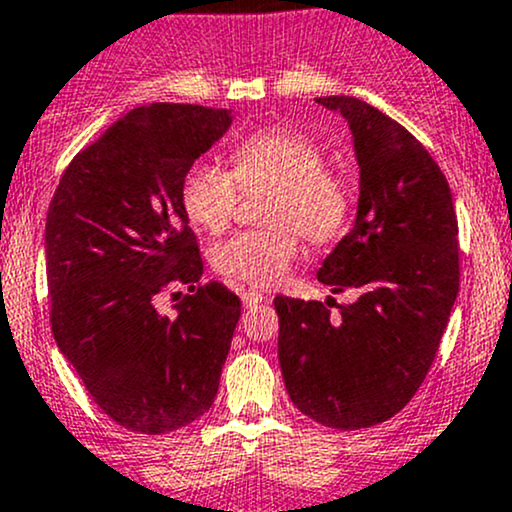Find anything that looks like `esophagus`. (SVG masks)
I'll return each instance as SVG.
<instances>
[{"label": "esophagus", "mask_w": 512, "mask_h": 512, "mask_svg": "<svg viewBox=\"0 0 512 512\" xmlns=\"http://www.w3.org/2000/svg\"><path fill=\"white\" fill-rule=\"evenodd\" d=\"M262 301H265V294L262 292H255V289H247V292H242V304H245V309H257Z\"/></svg>", "instance_id": "obj_1"}]
</instances>
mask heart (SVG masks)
Listing matches in <instances>:
<instances>
[{"label":"heart","mask_w":512,"mask_h":512,"mask_svg":"<svg viewBox=\"0 0 512 512\" xmlns=\"http://www.w3.org/2000/svg\"><path fill=\"white\" fill-rule=\"evenodd\" d=\"M272 186L267 208L272 228L240 230L213 250L223 277L267 289L282 282L299 255V229L311 245L336 242L353 215V186L326 166L319 144L297 129L274 127L250 134L230 152V171L196 161L181 179L186 218L206 233H223L238 208L240 188Z\"/></svg>","instance_id":"obj_1"}]
</instances>
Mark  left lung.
I'll list each match as a JSON object with an SVG mask.
<instances>
[{"instance_id":"obj_1","label":"left lung","mask_w":512,"mask_h":512,"mask_svg":"<svg viewBox=\"0 0 512 512\" xmlns=\"http://www.w3.org/2000/svg\"><path fill=\"white\" fill-rule=\"evenodd\" d=\"M353 129L358 218L324 260L336 299H274L279 365L299 412L331 429L395 417L419 390L459 294V220L449 181L412 132L363 100L316 98Z\"/></svg>"}]
</instances>
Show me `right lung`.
Wrapping results in <instances>:
<instances>
[{"label":"right lung","mask_w":512,"mask_h":512,"mask_svg":"<svg viewBox=\"0 0 512 512\" xmlns=\"http://www.w3.org/2000/svg\"><path fill=\"white\" fill-rule=\"evenodd\" d=\"M230 127L228 110L134 107L78 152L46 213L51 331L98 407L120 427L166 434L211 410L240 319L203 260L179 188ZM174 281L179 317L153 299Z\"/></svg>","instance_id":"right-lung-1"}]
</instances>
